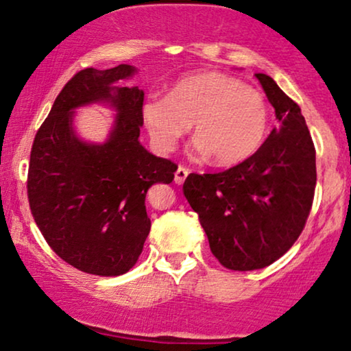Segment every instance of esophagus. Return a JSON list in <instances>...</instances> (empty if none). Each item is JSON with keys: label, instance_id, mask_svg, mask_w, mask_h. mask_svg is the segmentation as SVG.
I'll return each instance as SVG.
<instances>
[{"label": "esophagus", "instance_id": "1", "mask_svg": "<svg viewBox=\"0 0 351 351\" xmlns=\"http://www.w3.org/2000/svg\"><path fill=\"white\" fill-rule=\"evenodd\" d=\"M188 173L189 171L184 167H178V170H176V173H175V183L176 184H183L184 180H186Z\"/></svg>", "mask_w": 351, "mask_h": 351}]
</instances>
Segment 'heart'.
<instances>
[{
  "label": "heart",
  "instance_id": "obj_1",
  "mask_svg": "<svg viewBox=\"0 0 351 351\" xmlns=\"http://www.w3.org/2000/svg\"><path fill=\"white\" fill-rule=\"evenodd\" d=\"M153 145L170 153L189 128L195 150L215 155L219 165L245 162L269 130V108L256 88L223 72H196L173 84L168 97L152 94L142 106Z\"/></svg>",
  "mask_w": 351,
  "mask_h": 351
}]
</instances>
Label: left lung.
<instances>
[{
	"label": "left lung",
	"instance_id": "1",
	"mask_svg": "<svg viewBox=\"0 0 351 351\" xmlns=\"http://www.w3.org/2000/svg\"><path fill=\"white\" fill-rule=\"evenodd\" d=\"M279 125L251 158L221 173H191L183 184L215 257L256 271L284 256L305 226L315 193V147L300 107L276 80L256 74Z\"/></svg>",
	"mask_w": 351,
	"mask_h": 351
}]
</instances>
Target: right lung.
<instances>
[{
  "mask_svg": "<svg viewBox=\"0 0 351 351\" xmlns=\"http://www.w3.org/2000/svg\"><path fill=\"white\" fill-rule=\"evenodd\" d=\"M135 72L130 64L77 72L31 150L27 198L39 231L60 259L94 276H122L134 267L152 228L148 189L171 183L178 168L140 143L143 90L119 86ZM92 103L117 112L102 144L86 143L73 128L75 110Z\"/></svg>",
  "mask_w": 351,
  "mask_h": 351,
  "instance_id": "1",
  "label": "right lung"
}]
</instances>
